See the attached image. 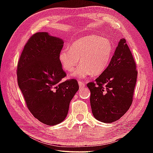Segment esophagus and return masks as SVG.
Returning <instances> with one entry per match:
<instances>
[{"label": "esophagus", "instance_id": "34e87169", "mask_svg": "<svg viewBox=\"0 0 153 153\" xmlns=\"http://www.w3.org/2000/svg\"><path fill=\"white\" fill-rule=\"evenodd\" d=\"M78 83H79V86L81 89L83 88V87H85V83L82 82H81V81H78Z\"/></svg>", "mask_w": 153, "mask_h": 153}]
</instances>
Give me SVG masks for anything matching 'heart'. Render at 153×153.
I'll use <instances>...</instances> for the list:
<instances>
[{"label": "heart", "instance_id": "b5f03b06", "mask_svg": "<svg viewBox=\"0 0 153 153\" xmlns=\"http://www.w3.org/2000/svg\"><path fill=\"white\" fill-rule=\"evenodd\" d=\"M113 46L108 39L92 35L74 41L69 48H64L59 54L62 66L67 71L76 69L72 76L83 79L93 74L99 76L105 71L111 60Z\"/></svg>", "mask_w": 153, "mask_h": 153}]
</instances>
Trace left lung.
Instances as JSON below:
<instances>
[{
	"instance_id": "obj_1",
	"label": "left lung",
	"mask_w": 153,
	"mask_h": 153,
	"mask_svg": "<svg viewBox=\"0 0 153 153\" xmlns=\"http://www.w3.org/2000/svg\"><path fill=\"white\" fill-rule=\"evenodd\" d=\"M136 64L125 39H121L106 70L87 83L94 117L104 123L119 120L129 110L137 81Z\"/></svg>"
}]
</instances>
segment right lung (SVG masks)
Wrapping results in <instances>:
<instances>
[{
  "label": "right lung",
  "instance_id": "1",
  "mask_svg": "<svg viewBox=\"0 0 153 153\" xmlns=\"http://www.w3.org/2000/svg\"><path fill=\"white\" fill-rule=\"evenodd\" d=\"M63 45L62 39L38 32L25 44L18 63V83L27 108L48 126L64 120L79 89L76 79L61 82L66 76L59 60Z\"/></svg>",
  "mask_w": 153,
  "mask_h": 153
}]
</instances>
